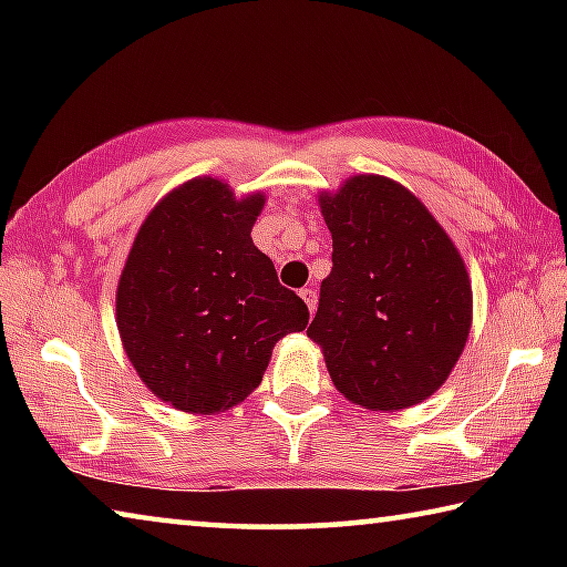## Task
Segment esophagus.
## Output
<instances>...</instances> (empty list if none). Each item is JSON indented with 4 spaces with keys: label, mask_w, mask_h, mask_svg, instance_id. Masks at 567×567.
<instances>
[{
    "label": "esophagus",
    "mask_w": 567,
    "mask_h": 567,
    "mask_svg": "<svg viewBox=\"0 0 567 567\" xmlns=\"http://www.w3.org/2000/svg\"><path fill=\"white\" fill-rule=\"evenodd\" d=\"M300 297H302V300H305L307 310L315 312V307H318V292H315L312 287H305V290H300Z\"/></svg>",
    "instance_id": "1"
}]
</instances>
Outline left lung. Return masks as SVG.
Wrapping results in <instances>:
<instances>
[{
    "mask_svg": "<svg viewBox=\"0 0 567 567\" xmlns=\"http://www.w3.org/2000/svg\"><path fill=\"white\" fill-rule=\"evenodd\" d=\"M318 205L332 235V272L307 338L354 405H417L443 388L473 324L463 255L390 177H348L334 192H318Z\"/></svg>",
    "mask_w": 567,
    "mask_h": 567,
    "instance_id": "1",
    "label": "left lung"
}]
</instances>
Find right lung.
<instances>
[{"instance_id": "add662e5", "label": "right lung", "mask_w": 567, "mask_h": 567, "mask_svg": "<svg viewBox=\"0 0 567 567\" xmlns=\"http://www.w3.org/2000/svg\"><path fill=\"white\" fill-rule=\"evenodd\" d=\"M265 192L237 197L195 177L150 209L117 282L122 348L152 395L189 415H217L262 382L272 348L310 320L277 282L252 227Z\"/></svg>"}]
</instances>
